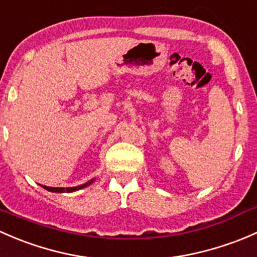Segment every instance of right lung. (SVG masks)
Masks as SVG:
<instances>
[{
  "mask_svg": "<svg viewBox=\"0 0 257 257\" xmlns=\"http://www.w3.org/2000/svg\"><path fill=\"white\" fill-rule=\"evenodd\" d=\"M92 182H94V179H91V181H89V182H86V183L81 184V186L70 187V188H54V187H46V186H43V188H44V189L49 190V192H54V193H71V192H75V190L83 189V188L90 186Z\"/></svg>",
  "mask_w": 257,
  "mask_h": 257,
  "instance_id": "1",
  "label": "right lung"
}]
</instances>
